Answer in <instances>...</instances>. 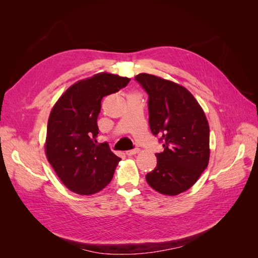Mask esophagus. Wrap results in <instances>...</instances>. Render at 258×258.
<instances>
[{
    "label": "esophagus",
    "instance_id": "34e87169",
    "mask_svg": "<svg viewBox=\"0 0 258 258\" xmlns=\"http://www.w3.org/2000/svg\"><path fill=\"white\" fill-rule=\"evenodd\" d=\"M139 152H140L139 148H135V150H130V151H127V152H126V154H127L128 156H134V155L138 154Z\"/></svg>",
    "mask_w": 258,
    "mask_h": 258
}]
</instances>
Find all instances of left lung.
I'll list each match as a JSON object with an SVG mask.
<instances>
[{
  "label": "left lung",
  "instance_id": "8db88e82",
  "mask_svg": "<svg viewBox=\"0 0 258 258\" xmlns=\"http://www.w3.org/2000/svg\"><path fill=\"white\" fill-rule=\"evenodd\" d=\"M136 80L148 93V122L165 150L156 154L157 166L145 178L167 196L186 191L198 181L210 159V128L206 114L183 86L141 73Z\"/></svg>",
  "mask_w": 258,
  "mask_h": 258
}]
</instances>
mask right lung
<instances>
[{
	"label": "right lung",
	"mask_w": 258,
	"mask_h": 258,
	"mask_svg": "<svg viewBox=\"0 0 258 258\" xmlns=\"http://www.w3.org/2000/svg\"><path fill=\"white\" fill-rule=\"evenodd\" d=\"M130 79L97 73L69 87L51 108L45 154L67 188L79 195H93L112 181L120 158L107 143L97 145V119L101 101L126 87Z\"/></svg>",
	"instance_id": "1"
}]
</instances>
